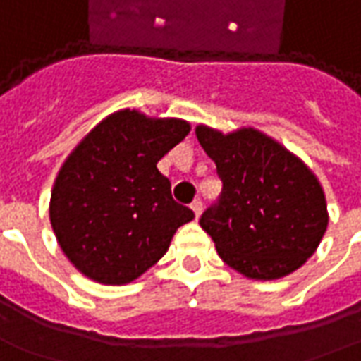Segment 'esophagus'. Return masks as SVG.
Returning a JSON list of instances; mask_svg holds the SVG:
<instances>
[{"label": "esophagus", "instance_id": "1", "mask_svg": "<svg viewBox=\"0 0 361 361\" xmlns=\"http://www.w3.org/2000/svg\"><path fill=\"white\" fill-rule=\"evenodd\" d=\"M191 211H193V213H195V216L199 219L201 211H203V203H201V199H195V201L191 203Z\"/></svg>", "mask_w": 361, "mask_h": 361}]
</instances>
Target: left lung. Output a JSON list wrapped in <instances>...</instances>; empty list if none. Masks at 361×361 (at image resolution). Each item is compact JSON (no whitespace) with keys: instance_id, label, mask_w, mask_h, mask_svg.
<instances>
[{"instance_id":"left-lung-1","label":"left lung","mask_w":361,"mask_h":361,"mask_svg":"<svg viewBox=\"0 0 361 361\" xmlns=\"http://www.w3.org/2000/svg\"><path fill=\"white\" fill-rule=\"evenodd\" d=\"M199 145L223 180L219 203L199 219L226 266L269 281L299 269L329 226L321 181L286 146L254 127L197 125Z\"/></svg>"}]
</instances>
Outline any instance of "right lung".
Segmentation results:
<instances>
[{
	"label": "right lung",
	"mask_w": 361,
	"mask_h": 361,
	"mask_svg": "<svg viewBox=\"0 0 361 361\" xmlns=\"http://www.w3.org/2000/svg\"><path fill=\"white\" fill-rule=\"evenodd\" d=\"M191 130L188 121L121 109L95 125L62 164L50 224L74 268L125 286L152 268L193 211L176 203L156 164Z\"/></svg>",
	"instance_id": "obj_1"
}]
</instances>
